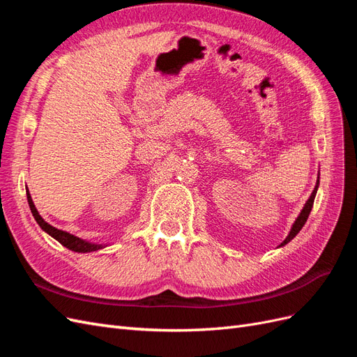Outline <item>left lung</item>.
<instances>
[{"mask_svg": "<svg viewBox=\"0 0 357 357\" xmlns=\"http://www.w3.org/2000/svg\"><path fill=\"white\" fill-rule=\"evenodd\" d=\"M320 178V177H319ZM317 178V183H316V188H314V190H312V193H311V197L308 198V201L305 202V205H304V208H302V211H301V214L298 215V219L295 220V223L291 225V229H290V232H289V235L286 236V240L280 244V245H284V244H287L289 241H291L295 238V236L298 235V232L302 229V226L305 225V222H307V219H308V215H310V211H311V208H312V204H314V198H316V193H317V188H319V183H320V180Z\"/></svg>", "mask_w": 357, "mask_h": 357, "instance_id": "8db88e82", "label": "left lung"}]
</instances>
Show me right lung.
<instances>
[{
  "instance_id": "right-lung-1",
  "label": "right lung",
  "mask_w": 357,
  "mask_h": 357,
  "mask_svg": "<svg viewBox=\"0 0 357 357\" xmlns=\"http://www.w3.org/2000/svg\"><path fill=\"white\" fill-rule=\"evenodd\" d=\"M26 198H28V204H29V208H31V213L32 215H34V219L37 220V223L40 225V228L47 232L50 236H53L56 241H59L63 247L70 248V250L73 252H77V253H89V252H96L100 250V248H104L105 245L104 244H93V243H89V241H84L82 238H79V236L75 235H71L66 231H61V229H56L53 228L52 225H49L45 219L41 218V215L38 214L37 208L34 202H32V198L29 195V190L26 189Z\"/></svg>"
}]
</instances>
